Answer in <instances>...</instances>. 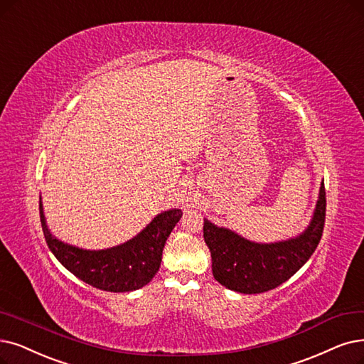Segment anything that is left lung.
I'll use <instances>...</instances> for the list:
<instances>
[{
    "label": "left lung",
    "instance_id": "8db88e82",
    "mask_svg": "<svg viewBox=\"0 0 364 364\" xmlns=\"http://www.w3.org/2000/svg\"><path fill=\"white\" fill-rule=\"evenodd\" d=\"M326 220L324 182L309 225L299 236L257 243L225 227H218L205 218L203 236L212 257L215 279L232 291L258 294L279 287L311 258L321 240Z\"/></svg>",
    "mask_w": 364,
    "mask_h": 364
}]
</instances>
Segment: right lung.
<instances>
[{
    "label": "right lung",
    "mask_w": 364,
    "mask_h": 364,
    "mask_svg": "<svg viewBox=\"0 0 364 364\" xmlns=\"http://www.w3.org/2000/svg\"><path fill=\"white\" fill-rule=\"evenodd\" d=\"M181 216V209L161 212L122 245L97 251L82 250L52 235L40 197V221L52 254L80 281L110 293L134 291L152 281L161 266L166 240Z\"/></svg>",
    "instance_id": "add662e5"
}]
</instances>
